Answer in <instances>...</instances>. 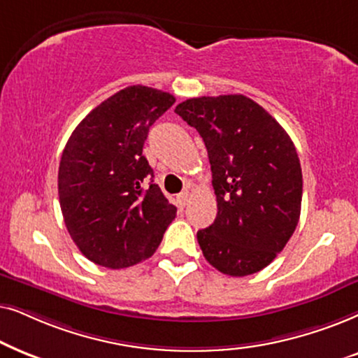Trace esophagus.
<instances>
[{
	"mask_svg": "<svg viewBox=\"0 0 358 358\" xmlns=\"http://www.w3.org/2000/svg\"><path fill=\"white\" fill-rule=\"evenodd\" d=\"M188 199H189V192H188V189H183V192L180 193L178 196H176V201H178V206L182 208V209H183L185 206H187Z\"/></svg>",
	"mask_w": 358,
	"mask_h": 358,
	"instance_id": "1",
	"label": "esophagus"
}]
</instances>
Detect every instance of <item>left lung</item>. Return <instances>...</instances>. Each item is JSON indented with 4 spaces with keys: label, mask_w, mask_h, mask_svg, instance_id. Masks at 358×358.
<instances>
[{
    "label": "left lung",
    "mask_w": 358,
    "mask_h": 358,
    "mask_svg": "<svg viewBox=\"0 0 358 358\" xmlns=\"http://www.w3.org/2000/svg\"><path fill=\"white\" fill-rule=\"evenodd\" d=\"M206 145L217 216L198 231L204 259L247 276L287 245L301 213L303 175L293 141L244 94L192 98L175 108Z\"/></svg>",
    "instance_id": "8db88e82"
}]
</instances>
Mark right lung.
<instances>
[{
    "label": "right lung",
    "instance_id": "right-lung-1",
    "mask_svg": "<svg viewBox=\"0 0 358 358\" xmlns=\"http://www.w3.org/2000/svg\"><path fill=\"white\" fill-rule=\"evenodd\" d=\"M175 103L134 85L93 109L71 132L59 166L66 231L93 264L119 270L154 255L176 208L142 155L150 126Z\"/></svg>",
    "mask_w": 358,
    "mask_h": 358
}]
</instances>
